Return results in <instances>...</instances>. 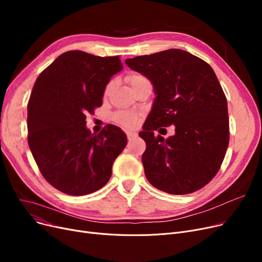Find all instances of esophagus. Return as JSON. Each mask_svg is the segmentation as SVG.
<instances>
[{
    "mask_svg": "<svg viewBox=\"0 0 262 262\" xmlns=\"http://www.w3.org/2000/svg\"><path fill=\"white\" fill-rule=\"evenodd\" d=\"M126 136H127V139H128L129 141H132L133 139H135L136 137H137V133H135V132H127V133H126Z\"/></svg>",
    "mask_w": 262,
    "mask_h": 262,
    "instance_id": "esophagus-1",
    "label": "esophagus"
}]
</instances>
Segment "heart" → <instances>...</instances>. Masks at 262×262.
I'll return each mask as SVG.
<instances>
[{"mask_svg":"<svg viewBox=\"0 0 262 262\" xmlns=\"http://www.w3.org/2000/svg\"><path fill=\"white\" fill-rule=\"evenodd\" d=\"M127 79L129 81L133 90L137 89L143 84H147V82H149L148 78L141 73H133L127 77ZM114 86H115V81L114 80L109 81L107 86L105 87L104 95H108L110 92H112ZM138 119H139L138 114L127 112V110H122V112H118L114 115V121L117 124H119V125L126 128H133L137 124V122H138Z\"/></svg>","mask_w":262,"mask_h":262,"instance_id":"b5f03b06","label":"heart"}]
</instances>
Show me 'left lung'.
I'll list each match as a JSON object with an SVG mask.
<instances>
[{"instance_id":"1","label":"left lung","mask_w":262,"mask_h":262,"mask_svg":"<svg viewBox=\"0 0 262 262\" xmlns=\"http://www.w3.org/2000/svg\"><path fill=\"white\" fill-rule=\"evenodd\" d=\"M125 63L146 76L156 94L139 133L146 143L142 163L147 181L170 194L200 190L217 173L229 142L226 96L212 68L178 49ZM170 125L176 126V135L168 140L154 135Z\"/></svg>"}]
</instances>
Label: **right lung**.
Listing matches in <instances>:
<instances>
[{
	"label": "right lung",
	"instance_id": "add662e5",
	"mask_svg": "<svg viewBox=\"0 0 262 262\" xmlns=\"http://www.w3.org/2000/svg\"><path fill=\"white\" fill-rule=\"evenodd\" d=\"M122 69L119 56L69 51L36 79L27 104L29 145L47 182L66 194L104 187L126 146L118 126L108 124L98 135L86 127V115L102 106L105 87Z\"/></svg>",
	"mask_w": 262,
	"mask_h": 262
}]
</instances>
